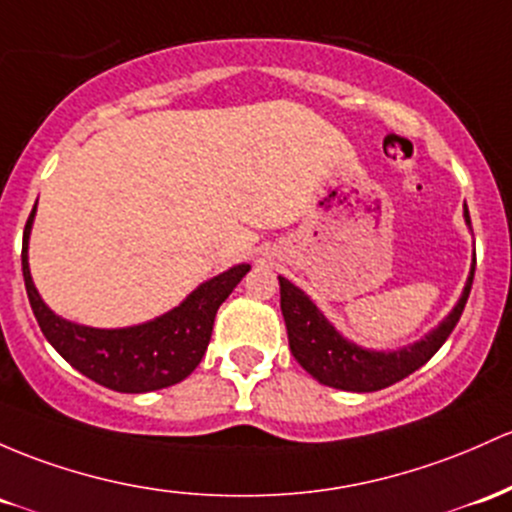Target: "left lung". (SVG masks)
Wrapping results in <instances>:
<instances>
[{"instance_id":"left-lung-1","label":"left lung","mask_w":512,"mask_h":512,"mask_svg":"<svg viewBox=\"0 0 512 512\" xmlns=\"http://www.w3.org/2000/svg\"><path fill=\"white\" fill-rule=\"evenodd\" d=\"M464 218L466 226L471 228L466 204ZM474 269L476 257L471 262V272L464 284L462 296H459L457 306L449 311V316L435 330H430L423 340L391 352L367 350V347H359L355 342L342 338L338 330L333 328V323L318 311L316 303L308 299L299 286L291 284L289 279L279 277V294H282V313L286 333H289L291 355L296 357V362L313 379L325 386H333V389L357 393L386 389V386L406 379L415 369L423 367L445 345L454 325L462 318L466 299H469L471 282H474Z\"/></svg>"}]
</instances>
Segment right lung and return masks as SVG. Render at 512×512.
<instances>
[{"label": "right lung", "mask_w": 512, "mask_h": 512, "mask_svg": "<svg viewBox=\"0 0 512 512\" xmlns=\"http://www.w3.org/2000/svg\"><path fill=\"white\" fill-rule=\"evenodd\" d=\"M33 206L24 228L21 269L33 316L43 335L77 372L97 384L121 393H145L179 384L199 367L209 347L213 320L230 291L250 272V265H235L201 286H196L177 308L165 316L131 328H89L55 316L43 303L28 269V238H31Z\"/></svg>", "instance_id": "1"}]
</instances>
